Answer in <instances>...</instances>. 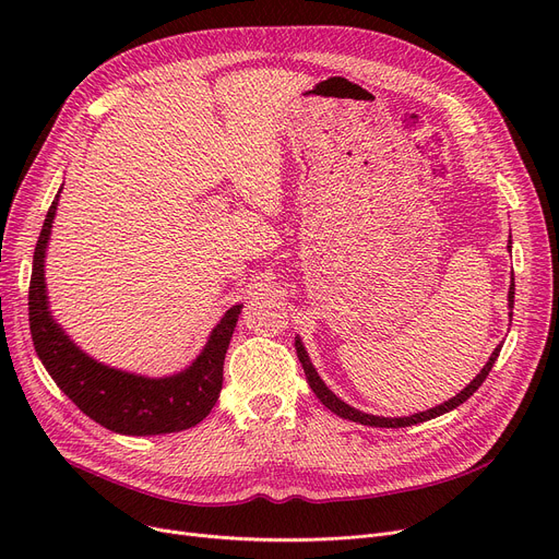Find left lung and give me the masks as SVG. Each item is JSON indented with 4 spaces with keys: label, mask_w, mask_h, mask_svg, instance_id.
Here are the masks:
<instances>
[{
    "label": "left lung",
    "mask_w": 559,
    "mask_h": 559,
    "mask_svg": "<svg viewBox=\"0 0 559 559\" xmlns=\"http://www.w3.org/2000/svg\"><path fill=\"white\" fill-rule=\"evenodd\" d=\"M510 247H512V242H510ZM510 247H508V249H510ZM508 308H510V321H512V308H514V278H512V285H510V292H508ZM295 346H297V356H299V360H301V367H304V371H306V378H308V383H310L312 392L317 394V399H319L321 403H324V405L331 409V413H335V415L342 417V419L362 424V426H373V428H405V426H415V424H421V421H430V419H435V417H439V415H447V413H451V409H455L457 405H462L468 396H472V394L485 383V378L489 376V371H491V367H493L498 354H501V346H503V344H498V346L491 350V356H489L487 365L480 369V373H478V376L472 380V383H468L462 392H457L453 399H449V401H444V403H439V405H435V407H430V409H424V413H415V415H409V417H376V415L362 413V409H356L354 405L344 403V401L324 383V380H321V376L317 373V369H314V365H312V360H310L308 350H306V346H304V342H301L299 335L295 337Z\"/></svg>",
    "instance_id": "8db88e82"
}]
</instances>
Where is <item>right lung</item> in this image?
<instances>
[{
	"label": "right lung",
	"instance_id": "1",
	"mask_svg": "<svg viewBox=\"0 0 559 559\" xmlns=\"http://www.w3.org/2000/svg\"><path fill=\"white\" fill-rule=\"evenodd\" d=\"M61 190L45 217L28 285V329L40 362L83 415L112 432L150 437L197 426L219 399L224 358L242 306L226 310L199 356L169 376H142L87 356L53 319L47 297L45 258Z\"/></svg>",
	"mask_w": 559,
	"mask_h": 559
}]
</instances>
